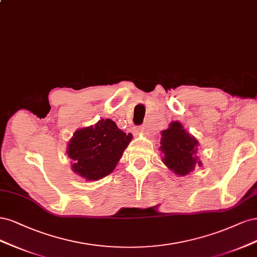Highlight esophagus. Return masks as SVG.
I'll use <instances>...</instances> for the list:
<instances>
[{
	"instance_id": "1",
	"label": "esophagus",
	"mask_w": 257,
	"mask_h": 257,
	"mask_svg": "<svg viewBox=\"0 0 257 257\" xmlns=\"http://www.w3.org/2000/svg\"><path fill=\"white\" fill-rule=\"evenodd\" d=\"M137 131H138V132H144V131H145V128H144L143 126H141V127L137 128Z\"/></svg>"
}]
</instances>
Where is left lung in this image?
I'll use <instances>...</instances> for the list:
<instances>
[{"label":"left lung","mask_w":257,"mask_h":257,"mask_svg":"<svg viewBox=\"0 0 257 257\" xmlns=\"http://www.w3.org/2000/svg\"><path fill=\"white\" fill-rule=\"evenodd\" d=\"M161 152L167 167L180 176L187 175L194 170L196 164V146L198 142L189 135L183 125L173 121L167 130L161 132ZM197 164L201 165V161Z\"/></svg>","instance_id":"left-lung-1"}]
</instances>
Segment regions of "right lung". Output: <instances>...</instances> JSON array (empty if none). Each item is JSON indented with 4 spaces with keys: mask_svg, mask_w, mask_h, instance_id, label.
Here are the masks:
<instances>
[{
    "mask_svg": "<svg viewBox=\"0 0 257 257\" xmlns=\"http://www.w3.org/2000/svg\"><path fill=\"white\" fill-rule=\"evenodd\" d=\"M131 139V134L122 132L109 118L76 131L67 150L72 170L87 180L105 177L116 167Z\"/></svg>",
    "mask_w": 257,
    "mask_h": 257,
    "instance_id": "right-lung-1",
    "label": "right lung"
}]
</instances>
